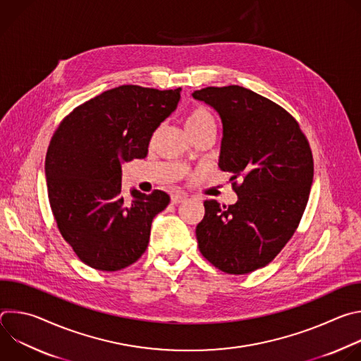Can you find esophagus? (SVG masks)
Wrapping results in <instances>:
<instances>
[{"label":"esophagus","mask_w":361,"mask_h":361,"mask_svg":"<svg viewBox=\"0 0 361 361\" xmlns=\"http://www.w3.org/2000/svg\"><path fill=\"white\" fill-rule=\"evenodd\" d=\"M184 200H185V195H183V194H174V195H171V202H173V204L183 202Z\"/></svg>","instance_id":"34e87169"}]
</instances>
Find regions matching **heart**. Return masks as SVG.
<instances>
[{"instance_id":"heart-1","label":"heart","mask_w":361,"mask_h":361,"mask_svg":"<svg viewBox=\"0 0 361 361\" xmlns=\"http://www.w3.org/2000/svg\"><path fill=\"white\" fill-rule=\"evenodd\" d=\"M185 128L188 133H195L201 130H216V120L210 110L205 107H194L185 117Z\"/></svg>"}]
</instances>
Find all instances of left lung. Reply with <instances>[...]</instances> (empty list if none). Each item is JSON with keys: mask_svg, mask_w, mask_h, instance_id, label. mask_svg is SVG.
<instances>
[{"mask_svg": "<svg viewBox=\"0 0 361 361\" xmlns=\"http://www.w3.org/2000/svg\"><path fill=\"white\" fill-rule=\"evenodd\" d=\"M192 97L221 118L219 167L242 178L235 204L204 201L198 248L219 270L247 274L274 260L298 227L314 174L310 144L291 114L251 90L207 87Z\"/></svg>", "mask_w": 361, "mask_h": 361, "instance_id": "8db88e82", "label": "left lung"}]
</instances>
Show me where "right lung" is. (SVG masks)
Returning a JSON list of instances; mask_svg holds the SVG:
<instances>
[{
    "instance_id": "right-lung-1",
    "label": "right lung",
    "mask_w": 361,
    "mask_h": 361,
    "mask_svg": "<svg viewBox=\"0 0 361 361\" xmlns=\"http://www.w3.org/2000/svg\"><path fill=\"white\" fill-rule=\"evenodd\" d=\"M181 88L120 85L74 109L51 138L45 178L51 212L78 259L117 271L145 251L152 219L170 197L161 190L121 194V163L144 159L160 124L171 116Z\"/></svg>"
}]
</instances>
